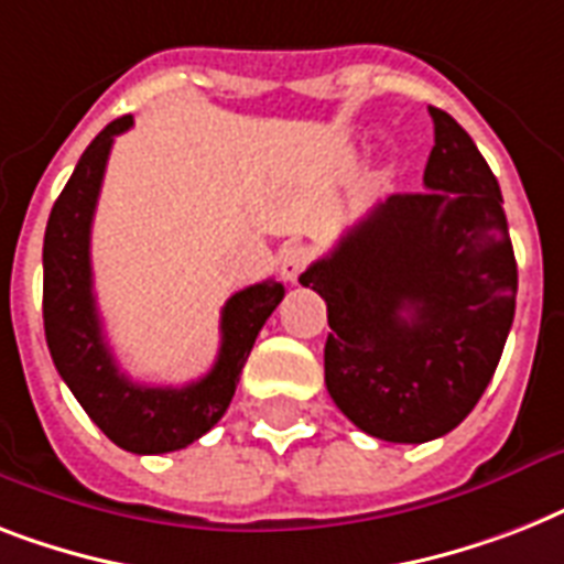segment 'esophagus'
Instances as JSON below:
<instances>
[{
	"instance_id": "1",
	"label": "esophagus",
	"mask_w": 564,
	"mask_h": 564,
	"mask_svg": "<svg viewBox=\"0 0 564 564\" xmlns=\"http://www.w3.org/2000/svg\"><path fill=\"white\" fill-rule=\"evenodd\" d=\"M310 260H313V251L306 249V246H286L281 251V278L286 283H295L301 278L306 267H310Z\"/></svg>"
}]
</instances>
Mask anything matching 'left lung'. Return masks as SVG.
<instances>
[{"instance_id":"left-lung-1","label":"left lung","mask_w":564,"mask_h":564,"mask_svg":"<svg viewBox=\"0 0 564 564\" xmlns=\"http://www.w3.org/2000/svg\"><path fill=\"white\" fill-rule=\"evenodd\" d=\"M420 194H393L301 274L327 301L324 382L370 437L425 443L466 420L496 373L519 269L501 187L437 107Z\"/></svg>"}]
</instances>
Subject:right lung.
Returning <instances> with one entry per match:
<instances>
[{
  "label": "right lung",
  "instance_id": "1",
  "mask_svg": "<svg viewBox=\"0 0 564 564\" xmlns=\"http://www.w3.org/2000/svg\"><path fill=\"white\" fill-rule=\"evenodd\" d=\"M130 127L132 116L107 123L54 203L43 242V322L54 368L91 423L127 452L164 455L199 441L226 414L260 327L283 301V283H254L228 297L219 356L203 379L159 388L121 373L91 292L89 237L109 150Z\"/></svg>",
  "mask_w": 564,
  "mask_h": 564
}]
</instances>
